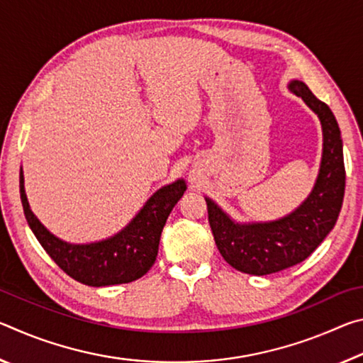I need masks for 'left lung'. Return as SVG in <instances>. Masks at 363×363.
Returning <instances> with one entry per match:
<instances>
[{"label":"left lung","instance_id":"left-lung-1","mask_svg":"<svg viewBox=\"0 0 363 363\" xmlns=\"http://www.w3.org/2000/svg\"><path fill=\"white\" fill-rule=\"evenodd\" d=\"M290 89L318 115L323 130L320 173L307 200L284 219L240 225L206 199L208 220L219 253L245 274L267 275L304 261L333 229L342 206L346 169L335 115L303 82H291Z\"/></svg>","mask_w":363,"mask_h":363}]
</instances>
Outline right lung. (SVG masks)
<instances>
[{"label": "right lung", "mask_w": 363, "mask_h": 363, "mask_svg": "<svg viewBox=\"0 0 363 363\" xmlns=\"http://www.w3.org/2000/svg\"><path fill=\"white\" fill-rule=\"evenodd\" d=\"M184 192L182 179L169 184L153 194L138 216L115 237L99 243L70 245L54 237L30 210L21 169V200L30 229L67 275L89 286L130 284L147 274L157 259L164 223Z\"/></svg>", "instance_id": "add662e5"}]
</instances>
